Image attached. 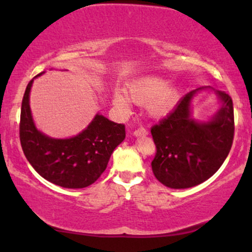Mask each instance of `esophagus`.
Returning a JSON list of instances; mask_svg holds the SVG:
<instances>
[{
    "label": "esophagus",
    "instance_id": "esophagus-1",
    "mask_svg": "<svg viewBox=\"0 0 252 252\" xmlns=\"http://www.w3.org/2000/svg\"><path fill=\"white\" fill-rule=\"evenodd\" d=\"M148 135V130H147L146 128H143V126H140L138 129H136L134 131V136H147Z\"/></svg>",
    "mask_w": 252,
    "mask_h": 252
}]
</instances>
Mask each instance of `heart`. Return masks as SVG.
Wrapping results in <instances>:
<instances>
[{
    "label": "heart",
    "instance_id": "b5f03b06",
    "mask_svg": "<svg viewBox=\"0 0 252 252\" xmlns=\"http://www.w3.org/2000/svg\"><path fill=\"white\" fill-rule=\"evenodd\" d=\"M128 96L123 91H115L112 104L121 111L130 110V100L136 104H147V110L153 117L168 115L179 100V90L168 85V80L158 76L142 77L130 83Z\"/></svg>",
    "mask_w": 252,
    "mask_h": 252
}]
</instances>
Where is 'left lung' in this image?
I'll return each mask as SVG.
<instances>
[{
	"mask_svg": "<svg viewBox=\"0 0 252 252\" xmlns=\"http://www.w3.org/2000/svg\"><path fill=\"white\" fill-rule=\"evenodd\" d=\"M204 89L185 94L168 116L150 129L156 146L153 173L170 189H189L206 181L220 168L232 147L233 103L224 91H217L222 106L212 120L201 123L190 117V100Z\"/></svg>",
	"mask_w": 252,
	"mask_h": 252,
	"instance_id": "left-lung-1",
	"label": "left lung"
}]
</instances>
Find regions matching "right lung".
Masks as SVG:
<instances>
[{
    "label": "right lung",
    "instance_id": "1",
    "mask_svg": "<svg viewBox=\"0 0 252 252\" xmlns=\"http://www.w3.org/2000/svg\"><path fill=\"white\" fill-rule=\"evenodd\" d=\"M32 84L33 79L26 88L20 117V142L26 158L52 184L65 189L90 186L103 174L112 152L126 138V126L97 114L88 128L74 137H48L35 128L32 118Z\"/></svg>",
    "mask_w": 252,
    "mask_h": 252
}]
</instances>
